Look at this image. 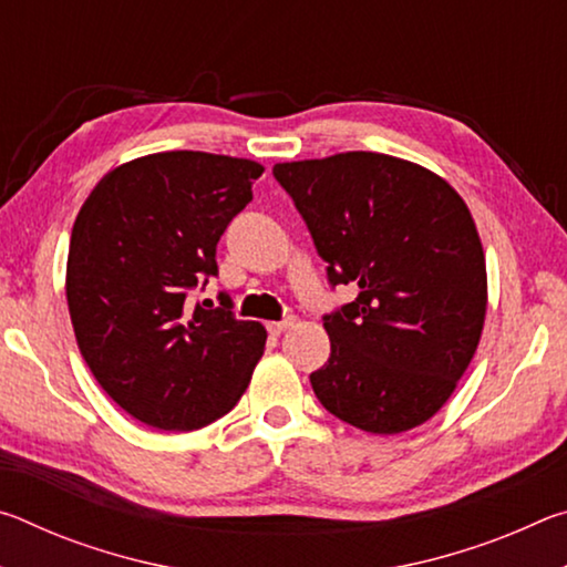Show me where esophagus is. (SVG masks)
Listing matches in <instances>:
<instances>
[{
    "label": "esophagus",
    "instance_id": "obj_1",
    "mask_svg": "<svg viewBox=\"0 0 567 567\" xmlns=\"http://www.w3.org/2000/svg\"><path fill=\"white\" fill-rule=\"evenodd\" d=\"M292 324V318H285L280 322H267V332L270 334H282Z\"/></svg>",
    "mask_w": 567,
    "mask_h": 567
}]
</instances>
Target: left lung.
<instances>
[{
  "label": "left lung",
  "mask_w": 567,
  "mask_h": 567,
  "mask_svg": "<svg viewBox=\"0 0 567 567\" xmlns=\"http://www.w3.org/2000/svg\"><path fill=\"white\" fill-rule=\"evenodd\" d=\"M292 197L352 302L324 315L330 358L310 375L322 408L375 435L405 433L453 395L477 350L487 275L463 197L443 177L378 152L282 162Z\"/></svg>",
  "instance_id": "1"
}]
</instances>
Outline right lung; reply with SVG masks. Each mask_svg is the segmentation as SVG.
Returning a JSON list of instances; mask_svg holds the SVG:
<instances>
[{
    "instance_id": "add662e5",
    "label": "right lung",
    "mask_w": 567,
    "mask_h": 567,
    "mask_svg": "<svg viewBox=\"0 0 567 567\" xmlns=\"http://www.w3.org/2000/svg\"><path fill=\"white\" fill-rule=\"evenodd\" d=\"M260 175L249 159L157 152L107 172L74 219L76 344L102 390L150 427L187 433L227 415L262 358L265 328L237 320L229 295L192 302Z\"/></svg>"
}]
</instances>
